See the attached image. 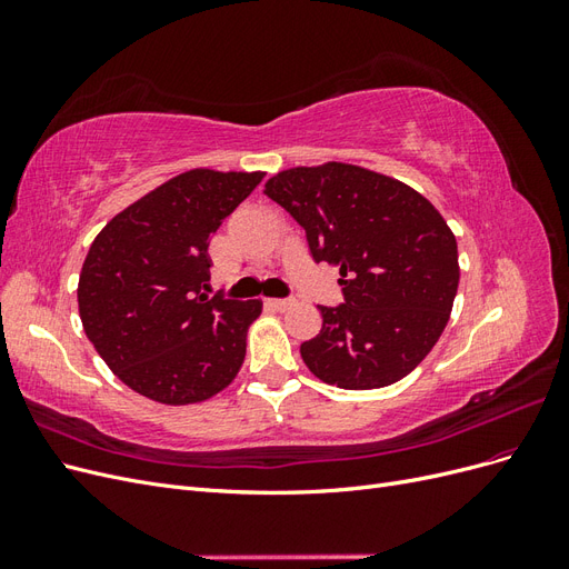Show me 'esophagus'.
<instances>
[{"mask_svg": "<svg viewBox=\"0 0 569 569\" xmlns=\"http://www.w3.org/2000/svg\"><path fill=\"white\" fill-rule=\"evenodd\" d=\"M266 306L272 308V311H280L282 313V311H287V308L295 306V299H268Z\"/></svg>", "mask_w": 569, "mask_h": 569, "instance_id": "34e87169", "label": "esophagus"}]
</instances>
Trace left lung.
I'll return each mask as SVG.
<instances>
[{
	"instance_id": "left-lung-1",
	"label": "left lung",
	"mask_w": 569,
	"mask_h": 569,
	"mask_svg": "<svg viewBox=\"0 0 569 569\" xmlns=\"http://www.w3.org/2000/svg\"><path fill=\"white\" fill-rule=\"evenodd\" d=\"M266 194L306 230L316 263L339 268L343 303L318 306L322 330L301 343L318 380L380 389L403 380L439 341L458 291V244L416 189L330 161L297 166Z\"/></svg>"
}]
</instances>
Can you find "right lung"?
I'll list each match as a JSON object with an SVG mask.
<instances>
[{
	"label": "right lung",
	"instance_id": "obj_1",
	"mask_svg": "<svg viewBox=\"0 0 569 569\" xmlns=\"http://www.w3.org/2000/svg\"><path fill=\"white\" fill-rule=\"evenodd\" d=\"M266 173L194 168L130 203L82 263V330L120 382L151 401L187 406L226 389L247 356L258 299L206 297L209 244Z\"/></svg>",
	"mask_w": 569,
	"mask_h": 569
}]
</instances>
